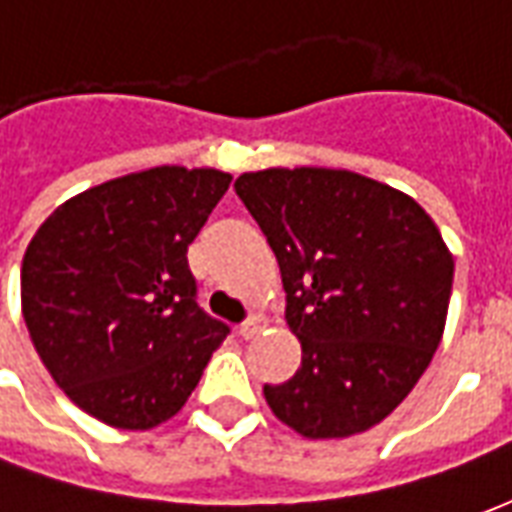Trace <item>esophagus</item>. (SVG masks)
I'll use <instances>...</instances> for the list:
<instances>
[{
    "label": "esophagus",
    "instance_id": "obj_1",
    "mask_svg": "<svg viewBox=\"0 0 512 512\" xmlns=\"http://www.w3.org/2000/svg\"><path fill=\"white\" fill-rule=\"evenodd\" d=\"M263 329H266V318H263V315H252V318H246V321L238 326V334H241L244 340H255Z\"/></svg>",
    "mask_w": 512,
    "mask_h": 512
}]
</instances>
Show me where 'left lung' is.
Returning <instances> with one entry per match:
<instances>
[{
    "mask_svg": "<svg viewBox=\"0 0 512 512\" xmlns=\"http://www.w3.org/2000/svg\"><path fill=\"white\" fill-rule=\"evenodd\" d=\"M235 194L277 255L301 367L263 386L307 439H345L389 417L444 334L452 255L403 191L348 169L244 172Z\"/></svg>",
    "mask_w": 512,
    "mask_h": 512,
    "instance_id": "8db88e82",
    "label": "left lung"
}]
</instances>
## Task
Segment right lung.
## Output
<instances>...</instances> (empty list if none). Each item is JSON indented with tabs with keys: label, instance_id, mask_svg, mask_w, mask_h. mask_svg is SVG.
Segmentation results:
<instances>
[{
	"label": "right lung",
	"instance_id": "1",
	"mask_svg": "<svg viewBox=\"0 0 512 512\" xmlns=\"http://www.w3.org/2000/svg\"><path fill=\"white\" fill-rule=\"evenodd\" d=\"M230 180L219 169L131 172L62 202L29 241L24 323L90 417L150 430L200 384L230 329L197 307L186 252Z\"/></svg>",
	"mask_w": 512,
	"mask_h": 512
}]
</instances>
